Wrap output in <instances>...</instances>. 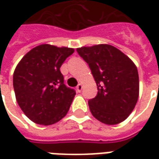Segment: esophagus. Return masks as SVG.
<instances>
[{"instance_id":"1","label":"esophagus","mask_w":159,"mask_h":159,"mask_svg":"<svg viewBox=\"0 0 159 159\" xmlns=\"http://www.w3.org/2000/svg\"><path fill=\"white\" fill-rule=\"evenodd\" d=\"M83 85L82 84V83H79V84L77 85V87H76V90H77V92H78V93H80V92L82 91V89H83Z\"/></svg>"}]
</instances>
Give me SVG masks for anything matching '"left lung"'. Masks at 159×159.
Wrapping results in <instances>:
<instances>
[{
    "instance_id": "1",
    "label": "left lung",
    "mask_w": 159,
    "mask_h": 159,
    "mask_svg": "<svg viewBox=\"0 0 159 159\" xmlns=\"http://www.w3.org/2000/svg\"><path fill=\"white\" fill-rule=\"evenodd\" d=\"M89 66L98 93L89 100L93 117L107 125L122 123L139 98V75L136 66L119 49L109 44L76 48Z\"/></svg>"
}]
</instances>
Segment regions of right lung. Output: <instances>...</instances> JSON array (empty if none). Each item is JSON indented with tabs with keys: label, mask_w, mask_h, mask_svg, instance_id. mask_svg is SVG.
<instances>
[{
	"label": "right lung",
	"mask_w": 159,
	"mask_h": 159,
	"mask_svg": "<svg viewBox=\"0 0 159 159\" xmlns=\"http://www.w3.org/2000/svg\"><path fill=\"white\" fill-rule=\"evenodd\" d=\"M74 48L36 46L23 57L13 72L17 102L26 117L44 126L66 116L76 92L64 84L60 66Z\"/></svg>",
	"instance_id": "right-lung-1"
}]
</instances>
